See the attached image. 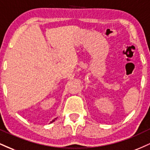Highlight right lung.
Segmentation results:
<instances>
[{
    "mask_svg": "<svg viewBox=\"0 0 150 150\" xmlns=\"http://www.w3.org/2000/svg\"><path fill=\"white\" fill-rule=\"evenodd\" d=\"M57 117H56V118H54V120H52V122H50V124H51V123H52V122H54V121H55L56 120H57Z\"/></svg>",
    "mask_w": 150,
    "mask_h": 150,
    "instance_id": "obj_1",
    "label": "right lung"
}]
</instances>
